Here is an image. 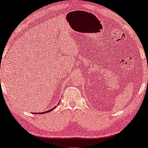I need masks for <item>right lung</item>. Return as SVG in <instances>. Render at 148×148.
Returning a JSON list of instances; mask_svg holds the SVG:
<instances>
[{
  "label": "right lung",
  "instance_id": "obj_1",
  "mask_svg": "<svg viewBox=\"0 0 148 148\" xmlns=\"http://www.w3.org/2000/svg\"><path fill=\"white\" fill-rule=\"evenodd\" d=\"M60 103V102H59ZM56 108V107H55ZM54 108H52V110H48V111H45V112H43V113H35V114H38V113H40V114H42V113H48V112H49V111H50L51 110H54Z\"/></svg>",
  "mask_w": 148,
  "mask_h": 148
}]
</instances>
